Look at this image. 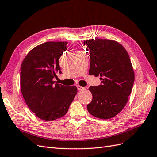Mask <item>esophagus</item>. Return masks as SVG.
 Masks as SVG:
<instances>
[{
  "label": "esophagus",
  "mask_w": 157,
  "mask_h": 157,
  "mask_svg": "<svg viewBox=\"0 0 157 157\" xmlns=\"http://www.w3.org/2000/svg\"><path fill=\"white\" fill-rule=\"evenodd\" d=\"M77 88H78V90H83L85 89L84 87H82V86H80V85H78L77 86Z\"/></svg>",
  "instance_id": "obj_1"
}]
</instances>
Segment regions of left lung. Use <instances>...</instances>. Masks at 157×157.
Listing matches in <instances>:
<instances>
[{"label":"left lung","mask_w":157,"mask_h":157,"mask_svg":"<svg viewBox=\"0 0 157 157\" xmlns=\"http://www.w3.org/2000/svg\"><path fill=\"white\" fill-rule=\"evenodd\" d=\"M84 44L90 53L89 75H100L102 85L90 86L91 102L89 113L101 119L119 113L128 102L134 82V72L129 55L122 45L112 40L91 39Z\"/></svg>","instance_id":"left-lung-1"}]
</instances>
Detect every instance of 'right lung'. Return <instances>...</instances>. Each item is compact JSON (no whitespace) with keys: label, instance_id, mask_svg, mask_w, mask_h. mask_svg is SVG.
<instances>
[{"label":"right lung","instance_id":"1","mask_svg":"<svg viewBox=\"0 0 157 157\" xmlns=\"http://www.w3.org/2000/svg\"><path fill=\"white\" fill-rule=\"evenodd\" d=\"M67 42H47L34 47L24 58L20 87L29 108L38 118L54 121L67 113L78 93L74 85L64 86L54 78L61 74L59 59Z\"/></svg>","mask_w":157,"mask_h":157}]
</instances>
